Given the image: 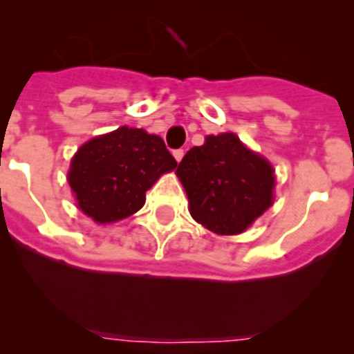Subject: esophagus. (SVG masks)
<instances>
[{"label":"esophagus","instance_id":"1","mask_svg":"<svg viewBox=\"0 0 354 354\" xmlns=\"http://www.w3.org/2000/svg\"><path fill=\"white\" fill-rule=\"evenodd\" d=\"M173 156H174V159H176L178 162H180V160L183 159V156H185V151H183V149H178V151H174V152H173Z\"/></svg>","mask_w":354,"mask_h":354}]
</instances>
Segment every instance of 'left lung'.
Segmentation results:
<instances>
[{
	"label": "left lung",
	"mask_w": 354,
	"mask_h": 354,
	"mask_svg": "<svg viewBox=\"0 0 354 354\" xmlns=\"http://www.w3.org/2000/svg\"><path fill=\"white\" fill-rule=\"evenodd\" d=\"M178 178L190 214L216 234H240L274 203L272 164L234 133L209 135L181 159Z\"/></svg>",
	"instance_id": "obj_1"
}]
</instances>
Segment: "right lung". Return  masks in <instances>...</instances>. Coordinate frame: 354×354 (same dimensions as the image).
Returning a JSON list of instances; mask_svg holds the SVG:
<instances>
[{
  "label": "right lung",
  "mask_w": 354,
  "mask_h": 354,
  "mask_svg": "<svg viewBox=\"0 0 354 354\" xmlns=\"http://www.w3.org/2000/svg\"><path fill=\"white\" fill-rule=\"evenodd\" d=\"M176 164L160 137L120 127L78 149L68 183L85 216L97 224L116 223L140 210L145 192Z\"/></svg>",
  "instance_id": "right-lung-1"
}]
</instances>
